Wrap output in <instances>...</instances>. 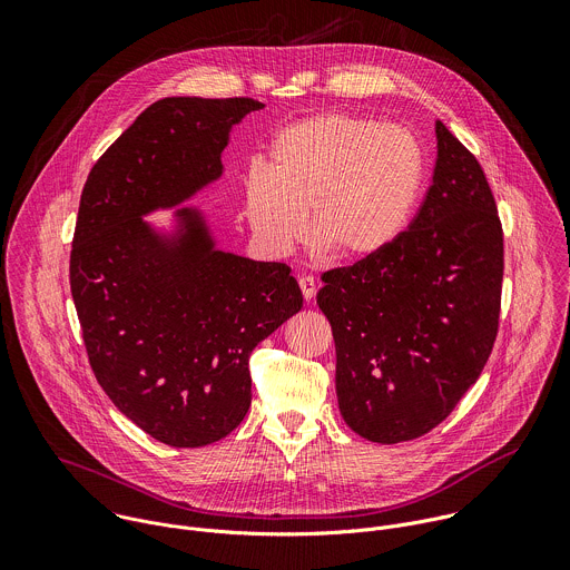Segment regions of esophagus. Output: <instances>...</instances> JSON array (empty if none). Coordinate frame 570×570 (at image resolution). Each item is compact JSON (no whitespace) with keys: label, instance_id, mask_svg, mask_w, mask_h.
<instances>
[{"label":"esophagus","instance_id":"1","mask_svg":"<svg viewBox=\"0 0 570 570\" xmlns=\"http://www.w3.org/2000/svg\"><path fill=\"white\" fill-rule=\"evenodd\" d=\"M299 291H302L304 299H313V297H315V293H317V284H315V279H313V277H308V275H302V277H299Z\"/></svg>","mask_w":570,"mask_h":570}]
</instances>
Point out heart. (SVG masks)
<instances>
[{
  "instance_id": "1",
  "label": "heart",
  "mask_w": 570,
  "mask_h": 570,
  "mask_svg": "<svg viewBox=\"0 0 570 570\" xmlns=\"http://www.w3.org/2000/svg\"><path fill=\"white\" fill-rule=\"evenodd\" d=\"M424 171V150L411 130L313 115L277 130L266 169H253L243 183V214L273 255H288L308 223V236L332 257L365 262L409 227Z\"/></svg>"
}]
</instances>
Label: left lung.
<instances>
[{"label": "left lung", "mask_w": 570, "mask_h": 570, "mask_svg": "<svg viewBox=\"0 0 570 570\" xmlns=\"http://www.w3.org/2000/svg\"><path fill=\"white\" fill-rule=\"evenodd\" d=\"M433 185L379 257L322 275L336 394L361 438L396 444L444 422L492 354L503 229L478 159L435 121Z\"/></svg>", "instance_id": "1"}]
</instances>
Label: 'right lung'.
I'll return each instance as SVG.
<instances>
[{"label": "right lung", "instance_id": "right-lung-1", "mask_svg": "<svg viewBox=\"0 0 570 570\" xmlns=\"http://www.w3.org/2000/svg\"><path fill=\"white\" fill-rule=\"evenodd\" d=\"M255 99L167 97L99 157L80 196L69 284L99 385L144 433L176 449L229 435L253 399V350L302 308L286 264L216 246L183 203L223 176L232 128ZM175 225L142 216L173 208Z\"/></svg>", "mask_w": 570, "mask_h": 570}]
</instances>
